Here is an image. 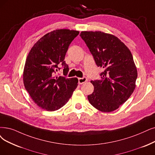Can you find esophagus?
Returning <instances> with one entry per match:
<instances>
[{
  "label": "esophagus",
  "instance_id": "1",
  "mask_svg": "<svg viewBox=\"0 0 155 155\" xmlns=\"http://www.w3.org/2000/svg\"><path fill=\"white\" fill-rule=\"evenodd\" d=\"M87 81V78L86 77H83L82 78H78V82L79 84H83Z\"/></svg>",
  "mask_w": 155,
  "mask_h": 155
}]
</instances>
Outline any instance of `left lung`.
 <instances>
[{
  "mask_svg": "<svg viewBox=\"0 0 155 155\" xmlns=\"http://www.w3.org/2000/svg\"><path fill=\"white\" fill-rule=\"evenodd\" d=\"M80 36L98 67L104 68L101 80L91 81L94 92L88 96L97 109L109 113L118 108L135 88L137 71L132 54L117 37L100 31H83Z\"/></svg>",
  "mask_w": 155,
  "mask_h": 155,
  "instance_id": "left-lung-1",
  "label": "left lung"
}]
</instances>
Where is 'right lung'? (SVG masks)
I'll list each match as a JSON object with an SVG mask.
<instances>
[{"label": "right lung", "instance_id": "obj_1", "mask_svg": "<svg viewBox=\"0 0 155 155\" xmlns=\"http://www.w3.org/2000/svg\"><path fill=\"white\" fill-rule=\"evenodd\" d=\"M79 33L69 29L53 30L37 41L28 54L23 74L24 86L43 109L54 111L63 107L77 88L78 78L55 76V73L60 69V65L64 67V75L69 72L65 56Z\"/></svg>", "mask_w": 155, "mask_h": 155}]
</instances>
